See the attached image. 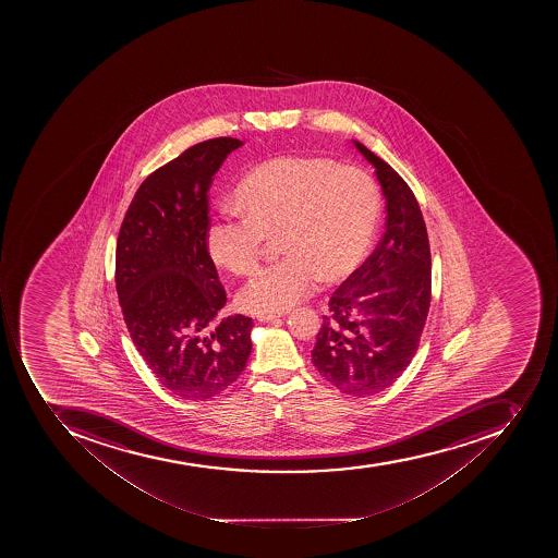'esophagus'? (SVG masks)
Wrapping results in <instances>:
<instances>
[{"label":"esophagus","mask_w":558,"mask_h":558,"mask_svg":"<svg viewBox=\"0 0 558 558\" xmlns=\"http://www.w3.org/2000/svg\"><path fill=\"white\" fill-rule=\"evenodd\" d=\"M284 316L286 314H258L256 319H258L259 323H272V320H279Z\"/></svg>","instance_id":"obj_1"}]
</instances>
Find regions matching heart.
Listing matches in <instances>:
<instances>
[{"mask_svg":"<svg viewBox=\"0 0 558 558\" xmlns=\"http://www.w3.org/2000/svg\"><path fill=\"white\" fill-rule=\"evenodd\" d=\"M239 215L207 223L206 250L218 267L250 276L265 246L279 235L284 258L241 291L251 312L288 311L317 282L343 281L363 264L378 216L374 178L319 155H286L251 169L233 190Z\"/></svg>","mask_w":558,"mask_h":558,"instance_id":"1","label":"heart"}]
</instances>
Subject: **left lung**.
Here are the masks:
<instances>
[{
    "label": "left lung",
    "instance_id": "1",
    "mask_svg": "<svg viewBox=\"0 0 558 558\" xmlns=\"http://www.w3.org/2000/svg\"><path fill=\"white\" fill-rule=\"evenodd\" d=\"M386 197V232L328 302L312 364L345 395H377L400 378L421 343L430 303V250L407 181L360 141Z\"/></svg>",
    "mask_w": 558,
    "mask_h": 558
}]
</instances>
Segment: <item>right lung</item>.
<instances>
[{"label": "right lung", "instance_id": "add662e5", "mask_svg": "<svg viewBox=\"0 0 558 558\" xmlns=\"http://www.w3.org/2000/svg\"><path fill=\"white\" fill-rule=\"evenodd\" d=\"M239 146L215 137L158 167L137 189L117 241L114 282L132 342L183 400H211L250 360L251 317L216 323L227 294L206 250L213 175Z\"/></svg>", "mask_w": 558, "mask_h": 558}]
</instances>
